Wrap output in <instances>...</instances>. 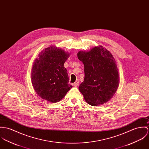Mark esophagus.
Instances as JSON below:
<instances>
[{
  "mask_svg": "<svg viewBox=\"0 0 149 149\" xmlns=\"http://www.w3.org/2000/svg\"><path fill=\"white\" fill-rule=\"evenodd\" d=\"M78 84H79V81H77L74 83H73V86L75 87H77L78 86Z\"/></svg>",
  "mask_w": 149,
  "mask_h": 149,
  "instance_id": "1",
  "label": "esophagus"
}]
</instances>
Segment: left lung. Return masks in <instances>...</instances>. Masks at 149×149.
Returning a JSON list of instances; mask_svg holds the SVG:
<instances>
[{
	"label": "left lung",
	"mask_w": 149,
	"mask_h": 149,
	"mask_svg": "<svg viewBox=\"0 0 149 149\" xmlns=\"http://www.w3.org/2000/svg\"><path fill=\"white\" fill-rule=\"evenodd\" d=\"M77 56L84 66V78L79 90L86 102L96 106L110 100L119 83L118 69L111 53L99 46L89 51H79Z\"/></svg>",
	"instance_id": "obj_1"
}]
</instances>
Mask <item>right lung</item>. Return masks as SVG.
<instances>
[{
	"label": "right lung",
	"mask_w": 149,
	"mask_h": 149,
	"mask_svg": "<svg viewBox=\"0 0 149 149\" xmlns=\"http://www.w3.org/2000/svg\"><path fill=\"white\" fill-rule=\"evenodd\" d=\"M70 54L55 46L42 51L33 62L31 82L36 93L52 103L59 102L72 87L64 63Z\"/></svg>",
	"instance_id": "add662e5"
}]
</instances>
